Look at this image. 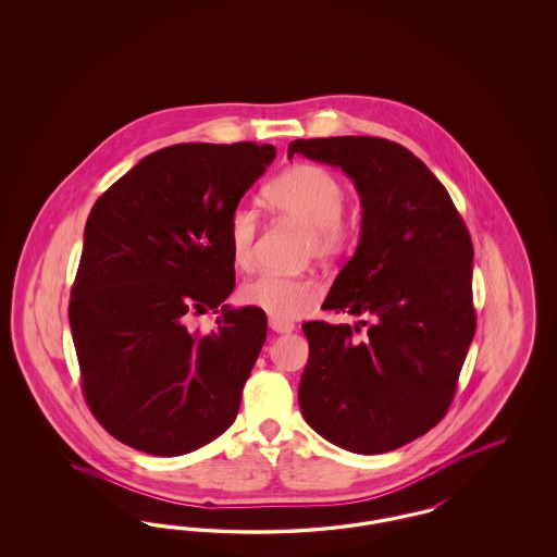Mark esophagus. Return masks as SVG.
I'll use <instances>...</instances> for the list:
<instances>
[{
	"label": "esophagus",
	"instance_id": "obj_1",
	"mask_svg": "<svg viewBox=\"0 0 557 557\" xmlns=\"http://www.w3.org/2000/svg\"><path fill=\"white\" fill-rule=\"evenodd\" d=\"M269 327L273 330V332H277V334H290L294 332V323L288 321V319H269Z\"/></svg>",
	"mask_w": 557,
	"mask_h": 557
}]
</instances>
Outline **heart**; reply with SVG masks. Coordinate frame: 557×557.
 <instances>
[{
	"label": "heart",
	"instance_id": "heart-1",
	"mask_svg": "<svg viewBox=\"0 0 557 557\" xmlns=\"http://www.w3.org/2000/svg\"><path fill=\"white\" fill-rule=\"evenodd\" d=\"M267 202L294 223L307 227V252L321 259L336 257L357 232L355 216L345 214V186L319 164H298L265 187ZM257 214L246 207L232 212L227 244L234 265L248 269L255 255ZM319 298V286L305 275L261 273L239 288L246 307L273 319H294L307 313Z\"/></svg>",
	"mask_w": 557,
	"mask_h": 557
}]
</instances>
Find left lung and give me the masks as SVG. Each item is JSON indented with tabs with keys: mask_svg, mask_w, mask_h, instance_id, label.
<instances>
[{
	"mask_svg": "<svg viewBox=\"0 0 557 557\" xmlns=\"http://www.w3.org/2000/svg\"><path fill=\"white\" fill-rule=\"evenodd\" d=\"M341 166L361 198V238L323 307L368 325L302 323L309 361L300 411L341 449H398L438 424L476 332L474 248L449 191L397 141L366 135L296 139L288 159Z\"/></svg>",
	"mask_w": 557,
	"mask_h": 557,
	"instance_id": "left-lung-1",
	"label": "left lung"
}]
</instances>
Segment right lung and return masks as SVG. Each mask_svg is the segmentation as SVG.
<instances>
[{"mask_svg":"<svg viewBox=\"0 0 557 557\" xmlns=\"http://www.w3.org/2000/svg\"><path fill=\"white\" fill-rule=\"evenodd\" d=\"M275 148L177 144L139 160L85 223L69 319L94 418L133 449L184 455L223 434L263 348L267 318L230 309L227 223ZM221 312L202 335L187 314Z\"/></svg>","mask_w":557,"mask_h":557,"instance_id":"obj_1","label":"right lung"}]
</instances>
